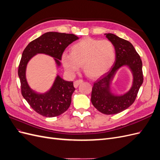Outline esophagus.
I'll return each mask as SVG.
<instances>
[{"mask_svg": "<svg viewBox=\"0 0 160 160\" xmlns=\"http://www.w3.org/2000/svg\"><path fill=\"white\" fill-rule=\"evenodd\" d=\"M83 80H81V79H79V80H77V81H75V82H74V83H73V85H74V87L75 88H77V87H78L81 83H83Z\"/></svg>", "mask_w": 160, "mask_h": 160, "instance_id": "obj_1", "label": "esophagus"}]
</instances>
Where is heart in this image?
Listing matches in <instances>:
<instances>
[{
    "mask_svg": "<svg viewBox=\"0 0 160 160\" xmlns=\"http://www.w3.org/2000/svg\"><path fill=\"white\" fill-rule=\"evenodd\" d=\"M116 57L113 44L110 41L85 38L71 47V54L62 55V63L68 73L72 75L83 66L91 78L103 75L113 67Z\"/></svg>",
    "mask_w": 160,
    "mask_h": 160,
    "instance_id": "obj_1",
    "label": "heart"
}]
</instances>
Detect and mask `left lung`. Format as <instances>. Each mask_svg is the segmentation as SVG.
<instances>
[{
	"instance_id": "8db88e82",
	"label": "left lung",
	"mask_w": 160,
	"mask_h": 160,
	"mask_svg": "<svg viewBox=\"0 0 160 160\" xmlns=\"http://www.w3.org/2000/svg\"><path fill=\"white\" fill-rule=\"evenodd\" d=\"M105 35L115 47V61L110 71L94 83L91 101L101 113L113 115L128 109L135 101L143 81L142 61L130 42L114 34L105 33ZM125 66H128L132 73V85L124 94H115L111 90L110 84L117 71Z\"/></svg>"
}]
</instances>
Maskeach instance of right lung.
<instances>
[{
	"label": "right lung",
	"instance_id": "1",
	"mask_svg": "<svg viewBox=\"0 0 160 160\" xmlns=\"http://www.w3.org/2000/svg\"><path fill=\"white\" fill-rule=\"evenodd\" d=\"M79 39L73 34L48 32L31 41L25 50L19 63L18 75L21 81V93L37 113L47 118L59 116L68 109L71 96L75 90L72 81H67L57 75L51 88L45 93H38L28 85L26 69L28 61L38 53L54 58L57 67L61 66V57L65 49Z\"/></svg>",
	"mask_w": 160,
	"mask_h": 160
}]
</instances>
